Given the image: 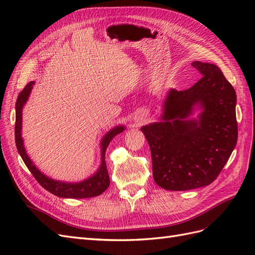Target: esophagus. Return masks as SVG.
Listing matches in <instances>:
<instances>
[{"label": "esophagus", "mask_w": 255, "mask_h": 255, "mask_svg": "<svg viewBox=\"0 0 255 255\" xmlns=\"http://www.w3.org/2000/svg\"><path fill=\"white\" fill-rule=\"evenodd\" d=\"M142 120H143V116H139L138 119H136V122H138V124L140 125V123L142 122Z\"/></svg>", "instance_id": "obj_1"}]
</instances>
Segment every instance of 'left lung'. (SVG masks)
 <instances>
[{"instance_id":"8db88e82","label":"left lung","mask_w":255,"mask_h":255,"mask_svg":"<svg viewBox=\"0 0 255 255\" xmlns=\"http://www.w3.org/2000/svg\"><path fill=\"white\" fill-rule=\"evenodd\" d=\"M201 78L186 90L170 89L160 122L141 128L151 148L156 184L188 191L211 184L236 146V91L212 63L194 61ZM197 107V119L190 115Z\"/></svg>"}]
</instances>
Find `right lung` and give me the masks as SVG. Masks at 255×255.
Returning a JSON list of instances; mask_svg holds the SVG:
<instances>
[{
    "instance_id": "add662e5",
    "label": "right lung",
    "mask_w": 255,
    "mask_h": 255,
    "mask_svg": "<svg viewBox=\"0 0 255 255\" xmlns=\"http://www.w3.org/2000/svg\"><path fill=\"white\" fill-rule=\"evenodd\" d=\"M34 81H32L25 85L23 90L19 94L16 101V124H15V140L18 153L20 154L22 160L24 161L25 166L28 167L31 173L33 174L35 180L41 184L42 187L48 191L49 193L54 194L58 197L62 198H90L95 196H99L107 190L110 185V178L107 169L106 162V151L109 146L110 142L112 141L115 135L123 132L125 130V126H116L110 130L109 132L104 134L101 140V164L97 172L89 177L88 179L77 182V183H70V182L57 181L54 179L48 178L47 175L42 173L35 165L32 162L28 156L23 145V140L21 136V125H22V109L25 102L28 101L29 96L32 88H33Z\"/></svg>"
}]
</instances>
